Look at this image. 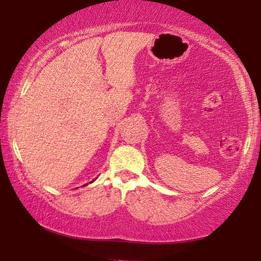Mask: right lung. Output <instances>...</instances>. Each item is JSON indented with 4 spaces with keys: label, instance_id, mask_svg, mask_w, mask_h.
<instances>
[{
    "label": "right lung",
    "instance_id": "right-lung-1",
    "mask_svg": "<svg viewBox=\"0 0 261 261\" xmlns=\"http://www.w3.org/2000/svg\"><path fill=\"white\" fill-rule=\"evenodd\" d=\"M92 181H94V180H92ZM92 181H90V183H92Z\"/></svg>",
    "mask_w": 261,
    "mask_h": 261
}]
</instances>
